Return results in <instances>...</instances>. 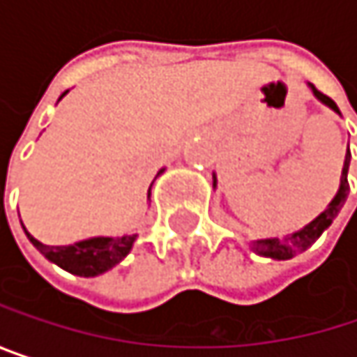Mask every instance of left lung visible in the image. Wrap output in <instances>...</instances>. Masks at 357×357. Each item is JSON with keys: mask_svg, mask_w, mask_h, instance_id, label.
<instances>
[{"mask_svg": "<svg viewBox=\"0 0 357 357\" xmlns=\"http://www.w3.org/2000/svg\"><path fill=\"white\" fill-rule=\"evenodd\" d=\"M310 86H312V84H310ZM312 93L317 95V99H321L324 105H328L333 111L339 113V109H337L335 101H333L331 97H326V95L321 93L317 86H312ZM349 159H351V153H349V149H347L345 163H343V172H341V185H339V192H337V196L331 200V204H328V208H326L324 213H321V215H319L310 225H306L304 229H300V231H296V234H291V236H287V238H283V240H279V238H273V240H258V242L254 244V250H256L258 254H264V256H271V258H277V260H287V258H294L296 254H300V252L310 248V246L321 238L322 231L333 223V219L337 217V213L341 211V206H343V202H345V198H347V194H349V181H347Z\"/></svg>", "mask_w": 357, "mask_h": 357, "instance_id": "left-lung-1", "label": "left lung"}]
</instances>
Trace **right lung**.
Segmentation results:
<instances>
[{
	"mask_svg": "<svg viewBox=\"0 0 357 357\" xmlns=\"http://www.w3.org/2000/svg\"><path fill=\"white\" fill-rule=\"evenodd\" d=\"M149 194H151V190H149ZM26 236H29L31 244L45 258H49L57 266H61L74 275H80V277H95V275L109 271L111 266H115L119 260L126 258V254L132 250V244L136 240V234H132V236H121V238H91V240L76 242L72 246H45L38 240H35L29 231H26Z\"/></svg>",
	"mask_w": 357,
	"mask_h": 357,
	"instance_id": "1",
	"label": "right lung"
}]
</instances>
